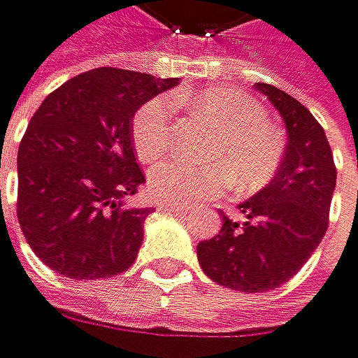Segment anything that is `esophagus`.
<instances>
[{"mask_svg":"<svg viewBox=\"0 0 358 358\" xmlns=\"http://www.w3.org/2000/svg\"><path fill=\"white\" fill-rule=\"evenodd\" d=\"M158 209H160V211H176V213H182V211H185L182 206H178V204H169V202H160V204H158Z\"/></svg>","mask_w":358,"mask_h":358,"instance_id":"esophagus-1","label":"esophagus"}]
</instances>
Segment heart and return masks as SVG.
Returning a JSON list of instances; mask_svg holds the SVG:
<instances>
[{
    "label": "heart",
    "mask_w": 358,
    "mask_h": 358,
    "mask_svg": "<svg viewBox=\"0 0 358 358\" xmlns=\"http://www.w3.org/2000/svg\"><path fill=\"white\" fill-rule=\"evenodd\" d=\"M178 105L220 129L204 147L206 164L187 160L162 162L149 173V194L160 202L191 204L217 196L231 185L238 194H253L273 180L282 164L284 145L268 127L264 107L244 92L209 87L194 94H176ZM173 107L167 96L145 101L131 118V141L141 160L149 162L167 154L171 145Z\"/></svg>",
    "instance_id": "heart-1"
}]
</instances>
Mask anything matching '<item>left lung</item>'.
<instances>
[{
	"label": "left lung",
	"instance_id": "obj_1",
	"mask_svg": "<svg viewBox=\"0 0 358 358\" xmlns=\"http://www.w3.org/2000/svg\"><path fill=\"white\" fill-rule=\"evenodd\" d=\"M257 90L286 123L284 160L273 180L240 204L244 224L220 213V233L198 244L206 277L240 292H266L299 273L328 231L337 185L326 131L308 107L275 85L257 83Z\"/></svg>",
	"mask_w": 358,
	"mask_h": 358
}]
</instances>
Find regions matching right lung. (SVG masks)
I'll return each instance as SVG.
<instances>
[{
	"label": "right lung",
	"mask_w": 358,
	"mask_h": 358,
	"mask_svg": "<svg viewBox=\"0 0 358 358\" xmlns=\"http://www.w3.org/2000/svg\"><path fill=\"white\" fill-rule=\"evenodd\" d=\"M173 78L96 68L50 92L17 154V220L48 268L70 280L127 271L152 209L127 200L145 185L131 141L136 110Z\"/></svg>",
	"instance_id": "obj_1"
}]
</instances>
